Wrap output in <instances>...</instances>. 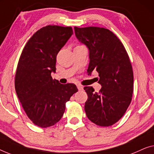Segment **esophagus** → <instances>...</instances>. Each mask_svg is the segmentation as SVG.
I'll use <instances>...</instances> for the list:
<instances>
[{
  "label": "esophagus",
  "mask_w": 154,
  "mask_h": 154,
  "mask_svg": "<svg viewBox=\"0 0 154 154\" xmlns=\"http://www.w3.org/2000/svg\"><path fill=\"white\" fill-rule=\"evenodd\" d=\"M77 88L79 91H82L84 89V87L82 85H79H79H77Z\"/></svg>",
  "instance_id": "34e87169"
}]
</instances>
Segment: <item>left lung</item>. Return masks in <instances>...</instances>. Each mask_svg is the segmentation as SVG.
Returning a JSON list of instances; mask_svg holds the SVG:
<instances>
[{"mask_svg": "<svg viewBox=\"0 0 154 154\" xmlns=\"http://www.w3.org/2000/svg\"><path fill=\"white\" fill-rule=\"evenodd\" d=\"M75 35L89 49L87 72H98L102 88L95 92L85 86L88 99L84 110L88 119L100 126L114 124L125 113L133 93V72L124 46L109 29L96 26L75 28Z\"/></svg>", "mask_w": 154, "mask_h": 154, "instance_id": "1", "label": "left lung"}]
</instances>
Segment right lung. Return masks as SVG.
<instances>
[{"mask_svg":"<svg viewBox=\"0 0 154 154\" xmlns=\"http://www.w3.org/2000/svg\"><path fill=\"white\" fill-rule=\"evenodd\" d=\"M73 33L72 27L49 25L35 32L19 58L14 86L28 117L41 128L52 126L63 115L66 103L77 92L74 84L53 79L56 56Z\"/></svg>","mask_w":154,"mask_h":154,"instance_id":"add662e5","label":"right lung"}]
</instances>
